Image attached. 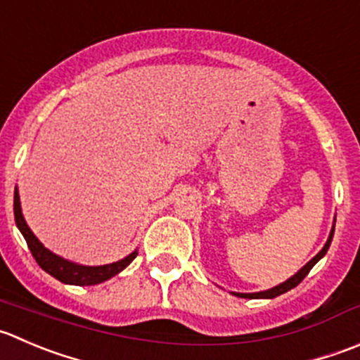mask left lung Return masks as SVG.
<instances>
[{"label": "left lung", "instance_id": "8db88e82", "mask_svg": "<svg viewBox=\"0 0 360 360\" xmlns=\"http://www.w3.org/2000/svg\"><path fill=\"white\" fill-rule=\"evenodd\" d=\"M334 223H336V219H334ZM333 223V229H330V233H329V237H327V243L323 244V248L322 250L319 251V253L315 255V257L311 258V260L308 262V264L304 265V267H301L297 271V273L294 274V276L292 278H288L287 281H283V283H280L278 285V287H273V288H269V290H262V292H253V294H240V292H232L233 295H237V297H244V299H274V297H278V295H281V294H285V292H288V290H292V288H295L297 287L299 283H301L302 280H304L306 276H308V273L309 271H311L313 269V265L316 264V262L320 260V258H323L326 257V253H327V250H329V246H330V243H333V236H334V225Z\"/></svg>", "mask_w": 360, "mask_h": 360}]
</instances>
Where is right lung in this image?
Wrapping results in <instances>:
<instances>
[{
  "mask_svg": "<svg viewBox=\"0 0 360 360\" xmlns=\"http://www.w3.org/2000/svg\"><path fill=\"white\" fill-rule=\"evenodd\" d=\"M13 214H15V225L20 230V233L26 239L27 248H30L31 255L34 257V260L38 262L45 273H49L51 276H54L56 280H59L61 283L66 285H98L103 281L110 280L116 274H120L123 269H127L131 264L135 257L139 255V250L131 251L128 257L121 258V260L112 262V264L105 265H80L75 264L72 260H66V258L59 257V255L52 253L51 250L44 246V244L38 240V237L31 232V229L27 226L26 219L22 216V209H20V198H19V190L13 191Z\"/></svg>",
  "mask_w": 360,
  "mask_h": 360,
  "instance_id": "obj_1",
  "label": "right lung"
}]
</instances>
